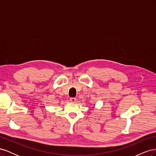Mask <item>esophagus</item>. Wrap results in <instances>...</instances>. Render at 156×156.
I'll list each match as a JSON object with an SVG mask.
<instances>
[{"label":"esophagus","instance_id":"obj_1","mask_svg":"<svg viewBox=\"0 0 156 156\" xmlns=\"http://www.w3.org/2000/svg\"><path fill=\"white\" fill-rule=\"evenodd\" d=\"M69 100H70V101L71 102H73V103H75V102H76V98H71L70 99H69Z\"/></svg>","mask_w":156,"mask_h":156}]
</instances>
